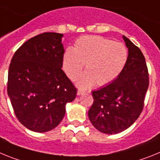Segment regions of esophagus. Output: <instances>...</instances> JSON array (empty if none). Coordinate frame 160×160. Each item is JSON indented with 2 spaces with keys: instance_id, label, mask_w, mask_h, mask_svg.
I'll return each mask as SVG.
<instances>
[{
  "instance_id": "1",
  "label": "esophagus",
  "mask_w": 160,
  "mask_h": 160,
  "mask_svg": "<svg viewBox=\"0 0 160 160\" xmlns=\"http://www.w3.org/2000/svg\"><path fill=\"white\" fill-rule=\"evenodd\" d=\"M85 92L84 91V90L82 89H78V91H77V95H81V94L84 93Z\"/></svg>"
}]
</instances>
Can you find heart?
I'll list each match as a JSON object with an SVG mask.
<instances>
[{"instance_id":"b5f03b06","label":"heart","mask_w":160,"mask_h":160,"mask_svg":"<svg viewBox=\"0 0 160 160\" xmlns=\"http://www.w3.org/2000/svg\"><path fill=\"white\" fill-rule=\"evenodd\" d=\"M125 46L98 35L82 36L76 41L74 48H68L63 57V68L72 80L81 74L84 64L85 72L78 81L81 88L94 83L105 85L118 77L127 61Z\"/></svg>"}]
</instances>
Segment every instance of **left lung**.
I'll list each match as a JSON object with an SVG mask.
<instances>
[{
    "label": "left lung",
    "instance_id": "left-lung-1",
    "mask_svg": "<svg viewBox=\"0 0 160 160\" xmlns=\"http://www.w3.org/2000/svg\"><path fill=\"white\" fill-rule=\"evenodd\" d=\"M128 58L120 75L110 84L92 91L88 110L92 126L105 134H118L129 128L143 109L149 74L141 50L123 35Z\"/></svg>",
    "mask_w": 160,
    "mask_h": 160
}]
</instances>
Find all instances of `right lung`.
Returning a JSON list of instances; mask_svg holds the SVG:
<instances>
[{
  "label": "right lung",
  "mask_w": 160,
  "mask_h": 160,
  "mask_svg": "<svg viewBox=\"0 0 160 160\" xmlns=\"http://www.w3.org/2000/svg\"><path fill=\"white\" fill-rule=\"evenodd\" d=\"M62 34L42 33L22 44L13 55L7 92L17 118L34 132L53 130L77 89L63 71Z\"/></svg>",
  "instance_id": "obj_1"
}]
</instances>
